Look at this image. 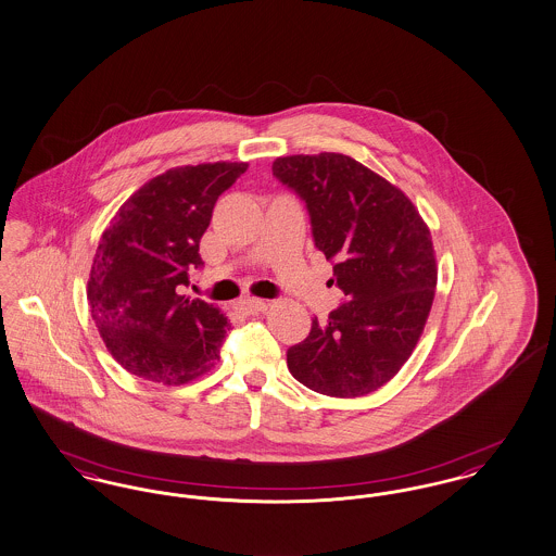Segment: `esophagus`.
<instances>
[{
  "label": "esophagus",
  "mask_w": 556,
  "mask_h": 556,
  "mask_svg": "<svg viewBox=\"0 0 556 556\" xmlns=\"http://www.w3.org/2000/svg\"><path fill=\"white\" fill-rule=\"evenodd\" d=\"M267 305H269V301H265V299H242L238 303V309L244 314H257V312H265Z\"/></svg>",
  "instance_id": "1"
}]
</instances>
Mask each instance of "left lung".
Listing matches in <instances>:
<instances>
[{
	"instance_id": "obj_1",
	"label": "left lung",
	"mask_w": 556,
	"mask_h": 556,
	"mask_svg": "<svg viewBox=\"0 0 556 556\" xmlns=\"http://www.w3.org/2000/svg\"><path fill=\"white\" fill-rule=\"evenodd\" d=\"M274 176L309 211L312 235L345 303L312 320L287 351L292 377L330 397L380 389L408 362L429 318L438 264L431 232L408 197L339 152L280 156Z\"/></svg>"
}]
</instances>
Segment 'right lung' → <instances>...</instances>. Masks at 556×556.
Segmentation results:
<instances>
[{
	"mask_svg": "<svg viewBox=\"0 0 556 556\" xmlns=\"http://www.w3.org/2000/svg\"><path fill=\"white\" fill-rule=\"evenodd\" d=\"M247 167L203 163L152 177L104 230L89 271V309L127 372L176 387L217 364L228 318L179 287L203 265L199 242L213 206Z\"/></svg>",
	"mask_w": 556,
	"mask_h": 556,
	"instance_id": "add662e5",
	"label": "right lung"
}]
</instances>
